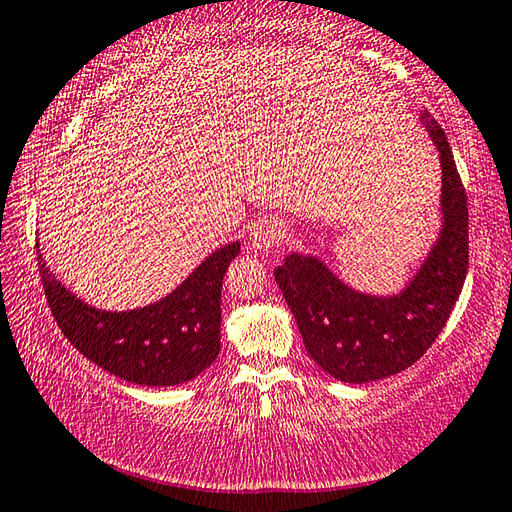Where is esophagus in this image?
<instances>
[{
  "label": "esophagus",
  "mask_w": 512,
  "mask_h": 512,
  "mask_svg": "<svg viewBox=\"0 0 512 512\" xmlns=\"http://www.w3.org/2000/svg\"><path fill=\"white\" fill-rule=\"evenodd\" d=\"M284 239V228L277 221H259V224L250 230V244L257 250H268Z\"/></svg>",
  "instance_id": "1"
}]
</instances>
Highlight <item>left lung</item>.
I'll list each match as a JSON object with an SVG mask.
<instances>
[{
  "mask_svg": "<svg viewBox=\"0 0 512 512\" xmlns=\"http://www.w3.org/2000/svg\"><path fill=\"white\" fill-rule=\"evenodd\" d=\"M421 123L441 159L443 226L430 255L398 295L353 291L318 257L293 253L275 268L309 356L342 383H371L407 369L448 322L468 273V199L448 138L430 111Z\"/></svg>",
  "mask_w": 512,
  "mask_h": 512,
  "instance_id": "1",
  "label": "left lung"
}]
</instances>
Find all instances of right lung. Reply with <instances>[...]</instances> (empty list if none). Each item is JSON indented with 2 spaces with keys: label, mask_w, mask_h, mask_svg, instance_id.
<instances>
[{
  "label": "right lung",
  "mask_w": 512,
  "mask_h": 512,
  "mask_svg": "<svg viewBox=\"0 0 512 512\" xmlns=\"http://www.w3.org/2000/svg\"><path fill=\"white\" fill-rule=\"evenodd\" d=\"M239 241L201 262L170 295L134 311H102L55 280L37 246L46 302L82 356L116 378L147 387L188 383L219 356L221 284Z\"/></svg>",
  "instance_id": "right-lung-1"
}]
</instances>
